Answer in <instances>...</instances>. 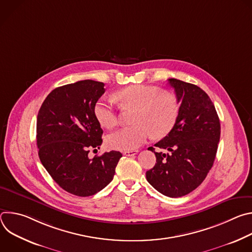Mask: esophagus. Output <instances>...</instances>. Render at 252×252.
<instances>
[{
  "label": "esophagus",
  "mask_w": 252,
  "mask_h": 252,
  "mask_svg": "<svg viewBox=\"0 0 252 252\" xmlns=\"http://www.w3.org/2000/svg\"><path fill=\"white\" fill-rule=\"evenodd\" d=\"M137 153H138V151H128V152H124L123 154L125 155V156H126V157H132V156H135V155H137Z\"/></svg>",
  "instance_id": "obj_1"
}]
</instances>
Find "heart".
Masks as SVG:
<instances>
[{"mask_svg": "<svg viewBox=\"0 0 252 252\" xmlns=\"http://www.w3.org/2000/svg\"><path fill=\"white\" fill-rule=\"evenodd\" d=\"M115 99L122 107L135 109L131 126L120 128L106 137L111 149L128 152L135 151L154 135L163 137L174 127L179 104L174 95L161 93L155 87L134 85L115 94ZM94 116L100 126L111 128L118 124L115 107L100 98L94 105Z\"/></svg>", "mask_w": 252, "mask_h": 252, "instance_id": "obj_1", "label": "heart"}]
</instances>
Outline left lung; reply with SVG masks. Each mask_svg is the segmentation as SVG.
<instances>
[{"label":"left lung","instance_id":"left-lung-1","mask_svg":"<svg viewBox=\"0 0 252 252\" xmlns=\"http://www.w3.org/2000/svg\"><path fill=\"white\" fill-rule=\"evenodd\" d=\"M181 103L172 130L156 147L157 163L148 170V182L168 197L189 194L201 185L213 165L220 138V123L207 94L195 85L168 79Z\"/></svg>","mask_w":252,"mask_h":252}]
</instances>
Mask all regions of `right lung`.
<instances>
[{"label":"right lung","instance_id":"add662e5","mask_svg":"<svg viewBox=\"0 0 252 252\" xmlns=\"http://www.w3.org/2000/svg\"><path fill=\"white\" fill-rule=\"evenodd\" d=\"M103 87L92 80L59 87L46 97L37 118L41 162L63 189L78 196L94 195L109 185L123 157L112 151L89 158L90 151L102 142L94 105Z\"/></svg>","mask_w":252,"mask_h":252}]
</instances>
